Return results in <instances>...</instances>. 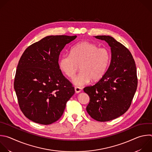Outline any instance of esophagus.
I'll return each instance as SVG.
<instances>
[{
	"label": "esophagus",
	"instance_id": "1",
	"mask_svg": "<svg viewBox=\"0 0 152 152\" xmlns=\"http://www.w3.org/2000/svg\"><path fill=\"white\" fill-rule=\"evenodd\" d=\"M75 90L76 93H77V94H78V93H79L80 92L82 91V89L79 87H77V86L75 87Z\"/></svg>",
	"mask_w": 152,
	"mask_h": 152
}]
</instances>
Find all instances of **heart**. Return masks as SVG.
I'll return each instance as SVG.
<instances>
[{"label": "heart", "mask_w": 152, "mask_h": 152, "mask_svg": "<svg viewBox=\"0 0 152 152\" xmlns=\"http://www.w3.org/2000/svg\"><path fill=\"white\" fill-rule=\"evenodd\" d=\"M111 53L106 48L88 41L80 42L72 46L70 54L65 53L58 60L60 70L69 78H73L80 66V72L73 83L82 86L92 81L96 82L105 75L110 63Z\"/></svg>", "instance_id": "obj_1"}]
</instances>
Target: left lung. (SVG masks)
<instances>
[{"label":"left lung","instance_id":"1","mask_svg":"<svg viewBox=\"0 0 152 152\" xmlns=\"http://www.w3.org/2000/svg\"><path fill=\"white\" fill-rule=\"evenodd\" d=\"M111 49V61L104 76L83 89L89 98L86 111L94 119L107 122L124 114L129 108L137 88V69L129 50L110 36H96Z\"/></svg>","mask_w":152,"mask_h":152}]
</instances>
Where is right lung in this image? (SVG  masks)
I'll return each mask as SVG.
<instances>
[{
    "label": "right lung",
    "mask_w": 152,
    "mask_h": 152,
    "mask_svg": "<svg viewBox=\"0 0 152 152\" xmlns=\"http://www.w3.org/2000/svg\"><path fill=\"white\" fill-rule=\"evenodd\" d=\"M76 36H48L28 46L17 66L14 89L21 110L34 122L49 125L63 115L74 87L58 68L59 56Z\"/></svg>",
    "instance_id": "1"
}]
</instances>
